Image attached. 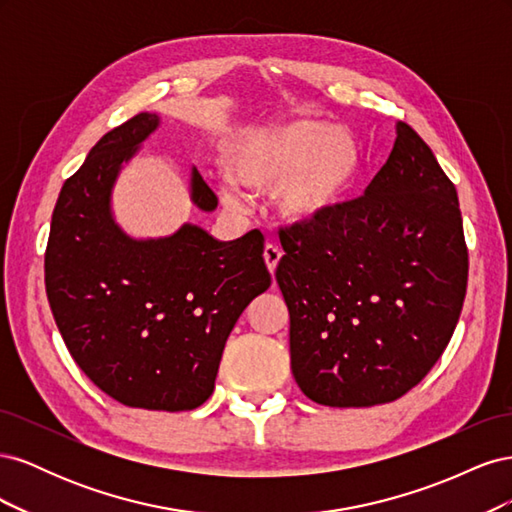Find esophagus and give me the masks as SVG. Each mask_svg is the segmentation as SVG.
I'll return each mask as SVG.
<instances>
[{
    "label": "esophagus",
    "mask_w": 512,
    "mask_h": 512,
    "mask_svg": "<svg viewBox=\"0 0 512 512\" xmlns=\"http://www.w3.org/2000/svg\"><path fill=\"white\" fill-rule=\"evenodd\" d=\"M262 256H265L267 269H269L271 273H275V269H277V262L282 260V250H280V247L273 245V243H267V245H265V252H262Z\"/></svg>",
    "instance_id": "34e87169"
}]
</instances>
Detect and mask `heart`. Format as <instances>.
Returning a JSON list of instances; mask_svg holds the SVG:
<instances>
[{
  "instance_id": "obj_1",
  "label": "heart",
  "mask_w": 512,
  "mask_h": 512,
  "mask_svg": "<svg viewBox=\"0 0 512 512\" xmlns=\"http://www.w3.org/2000/svg\"><path fill=\"white\" fill-rule=\"evenodd\" d=\"M361 170L356 138L324 121H290L247 128L224 149L230 185L222 200L239 209L245 194H275L277 209L290 224H316L348 198Z\"/></svg>"
}]
</instances>
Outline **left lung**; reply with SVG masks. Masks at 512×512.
<instances>
[{
	"label": "left lung",
	"mask_w": 512,
	"mask_h": 512,
	"mask_svg": "<svg viewBox=\"0 0 512 512\" xmlns=\"http://www.w3.org/2000/svg\"><path fill=\"white\" fill-rule=\"evenodd\" d=\"M280 239L290 367L309 399L389 404L429 374L466 299L468 247L455 185L408 123L361 198Z\"/></svg>",
	"instance_id": "1"
}]
</instances>
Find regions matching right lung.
Wrapping results in <instances>:
<instances>
[{"instance_id":"1","label":"right lung","mask_w":512,"mask_h":512,"mask_svg":"<svg viewBox=\"0 0 512 512\" xmlns=\"http://www.w3.org/2000/svg\"><path fill=\"white\" fill-rule=\"evenodd\" d=\"M160 117L138 113L106 132L66 179L44 254L46 297L85 376L119 404L194 410L211 397L226 339L252 299L271 286L260 230L218 241L196 224L170 237L132 239L111 194ZM192 203L218 198L192 168Z\"/></svg>"}]
</instances>
